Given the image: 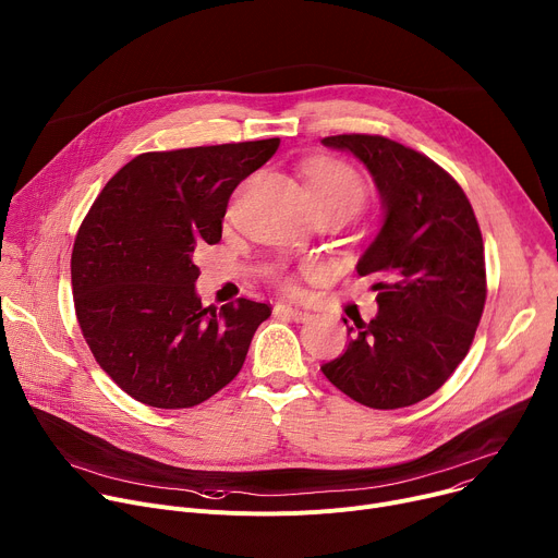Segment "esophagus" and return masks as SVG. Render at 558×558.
<instances>
[{"label":"esophagus","mask_w":558,"mask_h":558,"mask_svg":"<svg viewBox=\"0 0 558 558\" xmlns=\"http://www.w3.org/2000/svg\"><path fill=\"white\" fill-rule=\"evenodd\" d=\"M275 313L277 315H283V317H288V319H292V322H308L313 315L308 313V311H304V308H292V306H286V304H279L277 308H275Z\"/></svg>","instance_id":"34e87169"}]
</instances>
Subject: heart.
I'll return each instance as SVG.
<instances>
[{
	"label": "heart",
	"instance_id": "obj_1",
	"mask_svg": "<svg viewBox=\"0 0 558 558\" xmlns=\"http://www.w3.org/2000/svg\"><path fill=\"white\" fill-rule=\"evenodd\" d=\"M306 192L313 209L357 207L364 203V181L357 171L335 158H319L306 167Z\"/></svg>",
	"mask_w": 558,
	"mask_h": 558
}]
</instances>
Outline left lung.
Segmentation results:
<instances>
[{
	"mask_svg": "<svg viewBox=\"0 0 558 558\" xmlns=\"http://www.w3.org/2000/svg\"><path fill=\"white\" fill-rule=\"evenodd\" d=\"M322 143L366 165L384 209L357 262L360 277L379 279V311L357 328L344 319L349 347L322 371L364 407H411L442 387L474 341L487 296L476 214L447 171L411 147L366 134Z\"/></svg>",
	"mask_w": 558,
	"mask_h": 558,
	"instance_id": "1",
	"label": "left lung"
}]
</instances>
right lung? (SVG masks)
<instances>
[{
	"label": "right lung",
	"mask_w": 558,
	"mask_h": 558,
	"mask_svg": "<svg viewBox=\"0 0 558 558\" xmlns=\"http://www.w3.org/2000/svg\"><path fill=\"white\" fill-rule=\"evenodd\" d=\"M279 138L149 151L126 162L84 217L71 254L75 315L100 368L134 400L190 409L241 371L270 306L203 308L194 250L219 243L234 187Z\"/></svg>",
	"instance_id": "1"
}]
</instances>
